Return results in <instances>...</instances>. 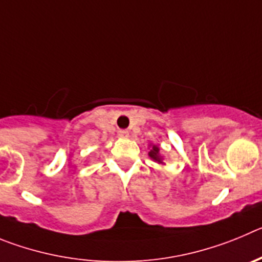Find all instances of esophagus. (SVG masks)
<instances>
[{
    "mask_svg": "<svg viewBox=\"0 0 262 262\" xmlns=\"http://www.w3.org/2000/svg\"><path fill=\"white\" fill-rule=\"evenodd\" d=\"M119 137H121V138H128V137H129V132L125 130V129H120V130H119Z\"/></svg>",
    "mask_w": 262,
    "mask_h": 262,
    "instance_id": "1",
    "label": "esophagus"
}]
</instances>
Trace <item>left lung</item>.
Instances as JSON below:
<instances>
[{"instance_id":"obj_1","label":"left lung","mask_w":262,"mask_h":262,"mask_svg":"<svg viewBox=\"0 0 262 262\" xmlns=\"http://www.w3.org/2000/svg\"><path fill=\"white\" fill-rule=\"evenodd\" d=\"M148 157L151 158L154 162H157V163H160L163 164V157L160 155V151H159V147L158 146H151V148H150V151H148Z\"/></svg>"}]
</instances>
